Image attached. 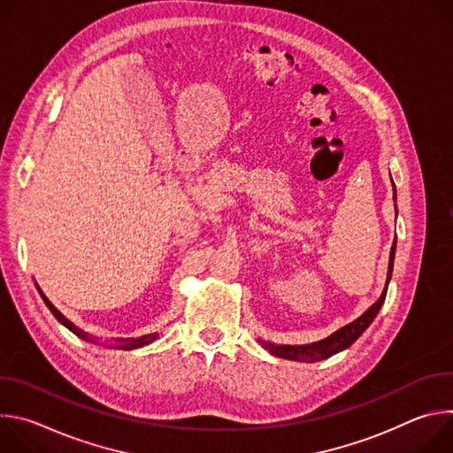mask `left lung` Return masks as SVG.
Returning <instances> with one entry per match:
<instances>
[{"mask_svg":"<svg viewBox=\"0 0 453 453\" xmlns=\"http://www.w3.org/2000/svg\"><path fill=\"white\" fill-rule=\"evenodd\" d=\"M396 199V196H395ZM395 254H396V242L391 247V257H389V273H387V281H385V288L380 296V299L369 306L358 319H355L349 325L342 326L341 330H337L335 334H332L330 337L322 339L319 342H311V344H301V346H290V344H273V342H265L260 341L262 346L273 353L274 357L280 358H287V360H299V362H319V360H325L330 358L332 355L349 348L371 325L374 320V317L378 315L385 296H387V287H389L391 276H393V267H395Z\"/></svg>","mask_w":453,"mask_h":453,"instance_id":"left-lung-1","label":"left lung"}]
</instances>
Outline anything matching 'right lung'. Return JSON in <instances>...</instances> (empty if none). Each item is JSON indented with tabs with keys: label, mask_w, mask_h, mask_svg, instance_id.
<instances>
[{
	"label": "right lung",
	"mask_w": 453,
	"mask_h": 453,
	"mask_svg": "<svg viewBox=\"0 0 453 453\" xmlns=\"http://www.w3.org/2000/svg\"><path fill=\"white\" fill-rule=\"evenodd\" d=\"M37 287V285H35ZM37 290H39V294H41V297H42V301H44V304L50 308V311L55 315V319L60 322V325H64L66 326L70 332H73L75 335H79V337H82L84 341H89V342H95V339L93 337H89L88 334H84L81 328H77L73 322L70 320V319H66L64 317L51 303H50V299L42 294V290L37 287ZM157 339V334H149V335H143V337H138V339H116V344H112V348L116 346V348H119V349H136V348H143V346H147V344H150V342H154Z\"/></svg>",
	"instance_id": "1"
}]
</instances>
